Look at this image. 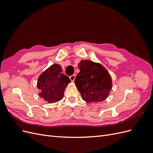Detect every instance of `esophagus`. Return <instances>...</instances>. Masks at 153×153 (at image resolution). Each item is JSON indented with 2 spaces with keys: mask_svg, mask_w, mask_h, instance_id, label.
<instances>
[{
  "mask_svg": "<svg viewBox=\"0 0 153 153\" xmlns=\"http://www.w3.org/2000/svg\"><path fill=\"white\" fill-rule=\"evenodd\" d=\"M75 78H76V75H73L69 76V79H70L71 81H74L75 79Z\"/></svg>",
  "mask_w": 153,
  "mask_h": 153,
  "instance_id": "34e87169",
  "label": "esophagus"
}]
</instances>
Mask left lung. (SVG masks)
<instances>
[{"label":"left lung","instance_id":"1","mask_svg":"<svg viewBox=\"0 0 153 153\" xmlns=\"http://www.w3.org/2000/svg\"><path fill=\"white\" fill-rule=\"evenodd\" d=\"M80 72L75 83L82 99L87 102L104 101L112 89V79L108 71L100 64L82 61L78 64Z\"/></svg>","mask_w":153,"mask_h":153}]
</instances>
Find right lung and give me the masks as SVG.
Wrapping results in <instances>:
<instances>
[{
  "instance_id": "right-lung-1",
  "label": "right lung",
  "mask_w": 153,
  "mask_h": 153,
  "mask_svg": "<svg viewBox=\"0 0 153 153\" xmlns=\"http://www.w3.org/2000/svg\"><path fill=\"white\" fill-rule=\"evenodd\" d=\"M71 80L62 73V68L58 64H53L39 76L38 88L39 96L51 103L61 100L65 88Z\"/></svg>"
}]
</instances>
